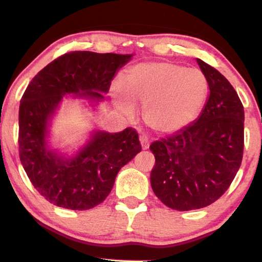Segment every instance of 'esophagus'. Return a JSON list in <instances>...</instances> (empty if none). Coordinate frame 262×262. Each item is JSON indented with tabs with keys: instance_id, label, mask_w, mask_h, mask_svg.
Masks as SVG:
<instances>
[{
	"instance_id": "obj_1",
	"label": "esophagus",
	"mask_w": 262,
	"mask_h": 262,
	"mask_svg": "<svg viewBox=\"0 0 262 262\" xmlns=\"http://www.w3.org/2000/svg\"><path fill=\"white\" fill-rule=\"evenodd\" d=\"M140 143H141V147L143 150L148 149V147H149V143H148V139L146 136H140Z\"/></svg>"
}]
</instances>
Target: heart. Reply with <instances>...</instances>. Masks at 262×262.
<instances>
[{"instance_id":"1","label":"heart","mask_w":262,"mask_h":262,"mask_svg":"<svg viewBox=\"0 0 262 262\" xmlns=\"http://www.w3.org/2000/svg\"><path fill=\"white\" fill-rule=\"evenodd\" d=\"M208 80L198 68L173 62H150L132 67L124 87L115 83L112 99L127 118L144 109V122L158 134L180 132L196 119L208 95Z\"/></svg>"}]
</instances>
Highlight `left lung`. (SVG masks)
Wrapping results in <instances>:
<instances>
[{
	"instance_id": "obj_1",
	"label": "left lung",
	"mask_w": 262,
	"mask_h": 262,
	"mask_svg": "<svg viewBox=\"0 0 262 262\" xmlns=\"http://www.w3.org/2000/svg\"><path fill=\"white\" fill-rule=\"evenodd\" d=\"M209 96L192 124L150 144L154 194L177 210L204 208L231 186L243 161L244 106L228 80L200 58Z\"/></svg>"
}]
</instances>
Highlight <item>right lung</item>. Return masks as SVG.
<instances>
[{"label": "right lung", "instance_id": "1", "mask_svg": "<svg viewBox=\"0 0 262 262\" xmlns=\"http://www.w3.org/2000/svg\"><path fill=\"white\" fill-rule=\"evenodd\" d=\"M134 54L72 52L50 62L27 87L18 111L19 160L29 180L50 204L73 210L100 205L114 186L116 175L141 151L133 128L119 133L101 129L74 153L53 148V120L63 97L84 100L97 111L112 80Z\"/></svg>", "mask_w": 262, "mask_h": 262}]
</instances>
